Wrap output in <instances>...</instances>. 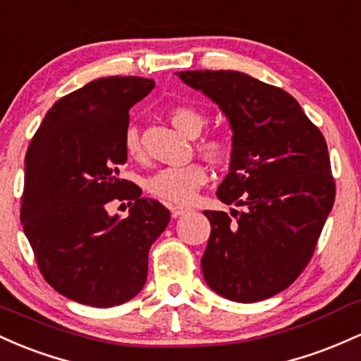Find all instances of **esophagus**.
<instances>
[{
	"label": "esophagus",
	"instance_id": "34e87169",
	"mask_svg": "<svg viewBox=\"0 0 361 361\" xmlns=\"http://www.w3.org/2000/svg\"><path fill=\"white\" fill-rule=\"evenodd\" d=\"M170 212H172V216L177 218L180 214H185L189 212V208H182V206H170Z\"/></svg>",
	"mask_w": 361,
	"mask_h": 361
}]
</instances>
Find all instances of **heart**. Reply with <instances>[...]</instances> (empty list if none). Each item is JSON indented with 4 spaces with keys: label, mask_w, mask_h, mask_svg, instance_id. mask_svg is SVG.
Returning <instances> with one entry per match:
<instances>
[{
    "label": "heart",
    "mask_w": 361,
    "mask_h": 361,
    "mask_svg": "<svg viewBox=\"0 0 361 361\" xmlns=\"http://www.w3.org/2000/svg\"><path fill=\"white\" fill-rule=\"evenodd\" d=\"M170 121L177 129L188 136L200 135L204 128L206 117L201 111L191 105H176L169 112ZM201 152L206 159L213 161L224 160L228 155V143L220 136H209L200 143ZM124 149L133 160L143 159V147H141L140 133L135 126H129L124 133ZM208 182V172L197 161L180 165V167H165L157 170L148 177L147 191L157 200L169 202V204H189L196 197L197 189Z\"/></svg>",
    "instance_id": "1"
}]
</instances>
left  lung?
Segmentation results:
<instances>
[{
    "label": "left lung",
    "instance_id": "8db88e82",
    "mask_svg": "<svg viewBox=\"0 0 361 361\" xmlns=\"http://www.w3.org/2000/svg\"><path fill=\"white\" fill-rule=\"evenodd\" d=\"M177 75L218 104L233 133L230 172L216 196L242 209L204 212L212 233L202 276L228 300H264L300 276L333 209L326 140L281 88L230 70Z\"/></svg>",
    "mask_w": 361,
    "mask_h": 361
}]
</instances>
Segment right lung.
Masks as SVG:
<instances>
[{"mask_svg":"<svg viewBox=\"0 0 361 361\" xmlns=\"http://www.w3.org/2000/svg\"><path fill=\"white\" fill-rule=\"evenodd\" d=\"M155 88L140 76H107L47 111L25 155L22 220L44 279L83 305L116 307L147 283L148 252L170 212L119 179L128 160L129 109ZM135 200L128 219L106 212Z\"/></svg>","mask_w":361,"mask_h":361,"instance_id":"obj_1","label":"right lung"}]
</instances>
